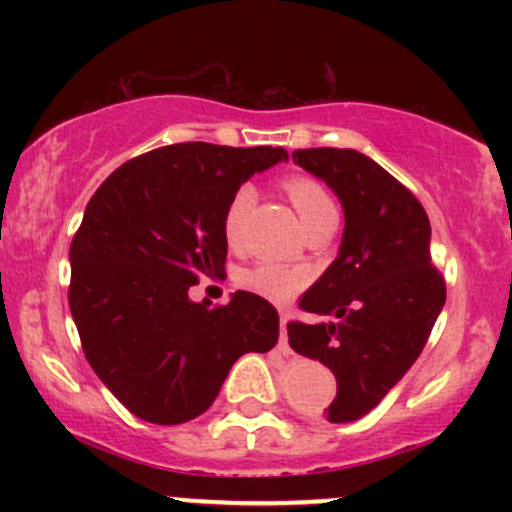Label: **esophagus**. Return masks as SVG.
Masks as SVG:
<instances>
[{
	"mask_svg": "<svg viewBox=\"0 0 512 512\" xmlns=\"http://www.w3.org/2000/svg\"><path fill=\"white\" fill-rule=\"evenodd\" d=\"M286 322H289V315H281V332H279V351H281V354H291V349H289V332H286Z\"/></svg>",
	"mask_w": 512,
	"mask_h": 512,
	"instance_id": "1",
	"label": "esophagus"
}]
</instances>
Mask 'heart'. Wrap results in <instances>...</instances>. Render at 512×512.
I'll return each instance as SVG.
<instances>
[{
    "label": "heart",
    "instance_id": "1",
    "mask_svg": "<svg viewBox=\"0 0 512 512\" xmlns=\"http://www.w3.org/2000/svg\"><path fill=\"white\" fill-rule=\"evenodd\" d=\"M284 190L293 207H296L298 216H301L305 228H310L322 219L337 216L330 192L315 178H310V175H291V178L284 180ZM252 204H255V190L250 185H240L231 199H228L226 209H223L221 231L223 240L231 248H238L243 243L245 221H248ZM240 284L245 289L260 293L264 298H272V301H289L291 296H296L308 284V272L301 267H289V264L262 262L240 274Z\"/></svg>",
    "mask_w": 512,
    "mask_h": 512
}]
</instances>
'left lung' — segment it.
Instances as JSON below:
<instances>
[{
	"instance_id": "left-lung-1",
	"label": "left lung",
	"mask_w": 512,
	"mask_h": 512,
	"mask_svg": "<svg viewBox=\"0 0 512 512\" xmlns=\"http://www.w3.org/2000/svg\"><path fill=\"white\" fill-rule=\"evenodd\" d=\"M298 166L337 192L344 207L339 257L301 296V310L337 322H289L296 354L337 378L332 424L361 419L411 368L445 303L431 262V221L407 187L354 149H298Z\"/></svg>"
}]
</instances>
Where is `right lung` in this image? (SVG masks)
<instances>
[{
	"label": "right lung",
	"mask_w": 512,
	"mask_h": 512,
	"mask_svg": "<svg viewBox=\"0 0 512 512\" xmlns=\"http://www.w3.org/2000/svg\"><path fill=\"white\" fill-rule=\"evenodd\" d=\"M281 158V146H161L122 163L88 202L69 248V310L88 366L139 419L204 414L233 363L279 339V313L257 293L211 305L187 291L221 279L223 209Z\"/></svg>",
	"instance_id": "1"
}]
</instances>
